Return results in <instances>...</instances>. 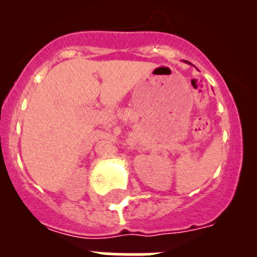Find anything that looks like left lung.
<instances>
[{"instance_id": "left-lung-1", "label": "left lung", "mask_w": 257, "mask_h": 257, "mask_svg": "<svg viewBox=\"0 0 257 257\" xmlns=\"http://www.w3.org/2000/svg\"><path fill=\"white\" fill-rule=\"evenodd\" d=\"M187 63H188V61H187Z\"/></svg>"}]
</instances>
